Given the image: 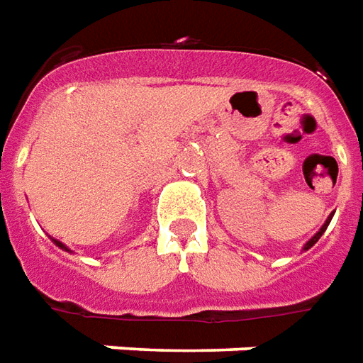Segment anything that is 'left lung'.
<instances>
[{
    "mask_svg": "<svg viewBox=\"0 0 363 363\" xmlns=\"http://www.w3.org/2000/svg\"><path fill=\"white\" fill-rule=\"evenodd\" d=\"M332 215H334V213H332ZM332 215H330L328 219H326V223H324V225H322V227H320V231H318V233L314 235V237H312L311 241H308V243L304 245V251H308V249H311L312 245L316 243V241H318L320 237H322V233H324V231H326V227H328V223H330V221H332Z\"/></svg>",
    "mask_w": 363,
    "mask_h": 363,
    "instance_id": "1",
    "label": "left lung"
}]
</instances>
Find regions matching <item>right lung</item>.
Listing matches in <instances>:
<instances>
[{
  "mask_svg": "<svg viewBox=\"0 0 363 363\" xmlns=\"http://www.w3.org/2000/svg\"><path fill=\"white\" fill-rule=\"evenodd\" d=\"M52 241H55V245H57V247H61L62 251H69V249H67V247H65V245H62L61 241H57V239H52Z\"/></svg>",
  "mask_w": 363,
  "mask_h": 363,
  "instance_id": "right-lung-1",
  "label": "right lung"
}]
</instances>
